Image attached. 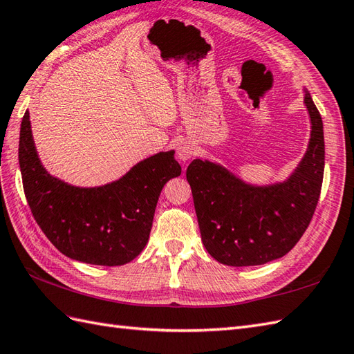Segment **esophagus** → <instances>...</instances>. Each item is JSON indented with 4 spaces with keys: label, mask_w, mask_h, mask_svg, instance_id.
<instances>
[{
    "label": "esophagus",
    "mask_w": 354,
    "mask_h": 354,
    "mask_svg": "<svg viewBox=\"0 0 354 354\" xmlns=\"http://www.w3.org/2000/svg\"><path fill=\"white\" fill-rule=\"evenodd\" d=\"M194 156V145L189 142V140H185V142H180L176 148V157L179 158V161H188L189 158H192Z\"/></svg>",
    "instance_id": "1"
}]
</instances>
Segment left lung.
<instances>
[{
  "label": "left lung",
  "instance_id": "8db88e82",
  "mask_svg": "<svg viewBox=\"0 0 354 354\" xmlns=\"http://www.w3.org/2000/svg\"><path fill=\"white\" fill-rule=\"evenodd\" d=\"M311 134L297 167L281 183L250 184L209 160L187 169L202 242L227 266H257L286 256L302 238L320 197L324 171L323 121L304 89Z\"/></svg>",
  "mask_w": 354,
  "mask_h": 354
}]
</instances>
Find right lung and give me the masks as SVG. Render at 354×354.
Instances as JSON below:
<instances>
[{
    "instance_id": "add662e5",
    "label": "right lung",
    "mask_w": 354,
    "mask_h": 354,
    "mask_svg": "<svg viewBox=\"0 0 354 354\" xmlns=\"http://www.w3.org/2000/svg\"><path fill=\"white\" fill-rule=\"evenodd\" d=\"M19 166L25 197L48 239L64 256L100 266H121L140 254L162 187L180 175L170 149L139 161L109 184L71 185L41 165L28 111L21 124Z\"/></svg>"
}]
</instances>
